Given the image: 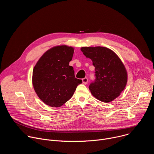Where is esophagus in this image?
Segmentation results:
<instances>
[{
  "mask_svg": "<svg viewBox=\"0 0 154 154\" xmlns=\"http://www.w3.org/2000/svg\"><path fill=\"white\" fill-rule=\"evenodd\" d=\"M82 82H83V83H84V84H86V83H88V78L85 77V78L82 79Z\"/></svg>",
  "mask_w": 154,
  "mask_h": 154,
  "instance_id": "obj_1",
  "label": "esophagus"
}]
</instances>
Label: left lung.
I'll list each match as a JSON object with an SVG mask.
<instances>
[{
    "mask_svg": "<svg viewBox=\"0 0 154 154\" xmlns=\"http://www.w3.org/2000/svg\"><path fill=\"white\" fill-rule=\"evenodd\" d=\"M80 50L92 60L95 67L96 81L89 86L91 94L103 102L113 101L124 91L127 83L124 63L115 52L107 48L82 47Z\"/></svg>",
    "mask_w": 154,
    "mask_h": 154,
    "instance_id": "left-lung-1",
    "label": "left lung"
}]
</instances>
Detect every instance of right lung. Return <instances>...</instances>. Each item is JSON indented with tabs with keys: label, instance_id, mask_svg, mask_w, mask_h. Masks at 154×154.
Wrapping results in <instances>:
<instances>
[{
	"label": "right lung",
	"instance_id": "right-lung-1",
	"mask_svg": "<svg viewBox=\"0 0 154 154\" xmlns=\"http://www.w3.org/2000/svg\"><path fill=\"white\" fill-rule=\"evenodd\" d=\"M74 48L66 45L48 50L36 63L33 70L32 84L38 97L51 107L62 106L73 96L77 86L82 83L74 75L72 60Z\"/></svg>",
	"mask_w": 154,
	"mask_h": 154
}]
</instances>
